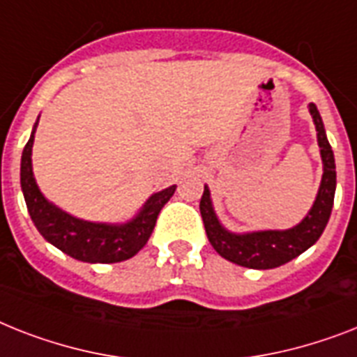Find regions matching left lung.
<instances>
[{"label":"left lung","mask_w":357,"mask_h":357,"mask_svg":"<svg viewBox=\"0 0 357 357\" xmlns=\"http://www.w3.org/2000/svg\"><path fill=\"white\" fill-rule=\"evenodd\" d=\"M310 115L314 119L317 144H319L323 176L314 205L310 207L299 224L289 229H264V231H248L234 233L229 231L214 211L211 190L205 185L204 196L199 202V213L204 218L207 238L216 253L225 260L249 269H273L289 260L297 259L301 253L319 240L324 227L328 224L330 213L334 207L335 196V159L330 146L323 119L315 104L308 106Z\"/></svg>","instance_id":"1"}]
</instances>
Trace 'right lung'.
<instances>
[{
  "label": "right lung",
  "mask_w": 357,
  "mask_h": 357,
  "mask_svg": "<svg viewBox=\"0 0 357 357\" xmlns=\"http://www.w3.org/2000/svg\"><path fill=\"white\" fill-rule=\"evenodd\" d=\"M38 121L33 126L22 153L20 183L27 204L33 224L49 244H53L69 257L89 264H113L123 262L137 255L149 242L159 211L172 198L176 185L153 192L133 218L121 224L108 222H89L66 213L63 208L49 202L40 190L33 172V144Z\"/></svg>",
  "instance_id": "obj_1"
}]
</instances>
